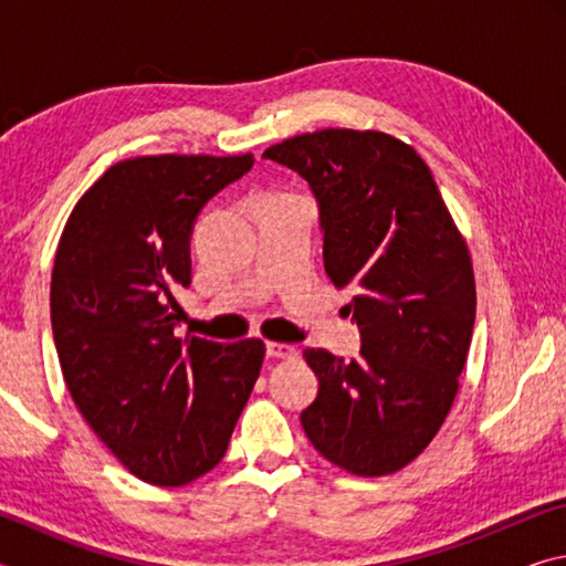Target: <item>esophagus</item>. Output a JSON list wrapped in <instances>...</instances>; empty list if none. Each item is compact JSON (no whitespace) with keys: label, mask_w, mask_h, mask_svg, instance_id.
I'll list each match as a JSON object with an SVG mask.
<instances>
[{"label":"esophagus","mask_w":566,"mask_h":566,"mask_svg":"<svg viewBox=\"0 0 566 566\" xmlns=\"http://www.w3.org/2000/svg\"><path fill=\"white\" fill-rule=\"evenodd\" d=\"M296 347L292 344H282V342H266V357L272 359H294L296 357Z\"/></svg>","instance_id":"34e87169"}]
</instances>
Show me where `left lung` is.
I'll use <instances>...</instances> for the list:
<instances>
[{
    "instance_id": "obj_1",
    "label": "left lung",
    "mask_w": 566,
    "mask_h": 566,
    "mask_svg": "<svg viewBox=\"0 0 566 566\" xmlns=\"http://www.w3.org/2000/svg\"><path fill=\"white\" fill-rule=\"evenodd\" d=\"M306 179L324 270L359 327V357L304 349L319 379L302 411L314 449L359 476L421 454L447 419L472 342L476 292L462 234L432 171L385 132L319 129L262 155Z\"/></svg>"
}]
</instances>
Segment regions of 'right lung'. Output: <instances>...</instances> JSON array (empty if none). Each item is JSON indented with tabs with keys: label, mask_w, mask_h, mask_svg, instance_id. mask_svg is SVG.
I'll use <instances>...</instances> for the list:
<instances>
[{
	"label": "right lung",
	"mask_w": 566,
	"mask_h": 566,
	"mask_svg": "<svg viewBox=\"0 0 566 566\" xmlns=\"http://www.w3.org/2000/svg\"><path fill=\"white\" fill-rule=\"evenodd\" d=\"M252 165V155L117 161L76 202L56 247L50 306L66 389L147 484H189L222 462L260 377L262 339L175 337L197 217Z\"/></svg>",
	"instance_id": "obj_1"
}]
</instances>
